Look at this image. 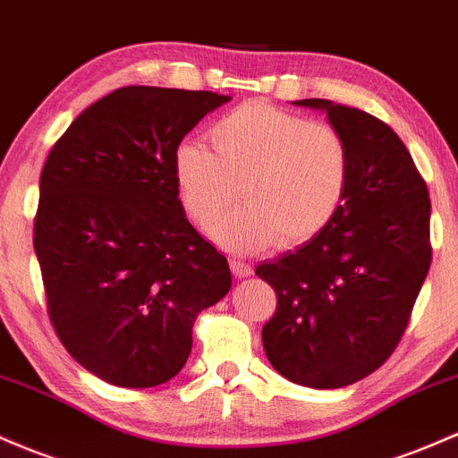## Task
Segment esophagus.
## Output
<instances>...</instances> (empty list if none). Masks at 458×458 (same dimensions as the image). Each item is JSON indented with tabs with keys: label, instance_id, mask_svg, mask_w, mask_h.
<instances>
[{
	"label": "esophagus",
	"instance_id": "34e87169",
	"mask_svg": "<svg viewBox=\"0 0 458 458\" xmlns=\"http://www.w3.org/2000/svg\"><path fill=\"white\" fill-rule=\"evenodd\" d=\"M230 269H233V274L237 276V278H248V276H252V265L245 263V260L241 259H233L230 260Z\"/></svg>",
	"mask_w": 458,
	"mask_h": 458
}]
</instances>
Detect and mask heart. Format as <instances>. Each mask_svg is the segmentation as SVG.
<instances>
[{
    "label": "heart",
    "instance_id": "obj_1",
    "mask_svg": "<svg viewBox=\"0 0 458 458\" xmlns=\"http://www.w3.org/2000/svg\"><path fill=\"white\" fill-rule=\"evenodd\" d=\"M213 149L184 140L174 154L180 202L199 228L236 199L244 206L210 228V239L237 254L267 250L283 239L300 245L324 233L350 182L345 139L269 102L241 104L208 132Z\"/></svg>",
    "mask_w": 458,
    "mask_h": 458
}]
</instances>
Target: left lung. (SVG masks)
<instances>
[{
  "mask_svg": "<svg viewBox=\"0 0 458 458\" xmlns=\"http://www.w3.org/2000/svg\"><path fill=\"white\" fill-rule=\"evenodd\" d=\"M293 104L326 113L345 139L350 182L324 233L256 267L278 295L263 348L291 383L339 389L378 369L409 324L430 267V199L380 119L330 99Z\"/></svg>",
  "mask_w": 458,
  "mask_h": 458,
  "instance_id": "left-lung-1",
  "label": "left lung"
}]
</instances>
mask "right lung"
I'll use <instances>...</instances> for the list:
<instances>
[{
  "label": "right lung",
  "mask_w": 458,
  "mask_h": 458,
  "mask_svg": "<svg viewBox=\"0 0 458 458\" xmlns=\"http://www.w3.org/2000/svg\"><path fill=\"white\" fill-rule=\"evenodd\" d=\"M225 102L210 90L117 89L80 113L45 160L34 252L49 319L69 354L110 385L172 380L195 318L233 286L174 180L175 148Z\"/></svg>",
  "instance_id": "add662e5"
}]
</instances>
